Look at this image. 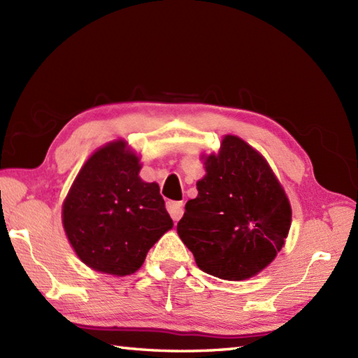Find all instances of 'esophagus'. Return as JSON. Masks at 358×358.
Segmentation results:
<instances>
[{"instance_id": "34e87169", "label": "esophagus", "mask_w": 358, "mask_h": 358, "mask_svg": "<svg viewBox=\"0 0 358 358\" xmlns=\"http://www.w3.org/2000/svg\"><path fill=\"white\" fill-rule=\"evenodd\" d=\"M166 206L173 222H178L183 217V201H167Z\"/></svg>"}]
</instances>
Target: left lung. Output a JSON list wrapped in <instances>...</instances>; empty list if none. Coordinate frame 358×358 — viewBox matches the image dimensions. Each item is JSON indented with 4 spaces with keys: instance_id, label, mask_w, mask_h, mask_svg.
<instances>
[{
    "instance_id": "1",
    "label": "left lung",
    "mask_w": 358,
    "mask_h": 358,
    "mask_svg": "<svg viewBox=\"0 0 358 358\" xmlns=\"http://www.w3.org/2000/svg\"><path fill=\"white\" fill-rule=\"evenodd\" d=\"M204 166L177 232L201 271L223 280L252 277L283 248L291 204L266 159L238 136H224Z\"/></svg>"
}]
</instances>
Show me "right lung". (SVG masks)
I'll return each instance as SVG.
<instances>
[{"mask_svg":"<svg viewBox=\"0 0 358 358\" xmlns=\"http://www.w3.org/2000/svg\"><path fill=\"white\" fill-rule=\"evenodd\" d=\"M140 167L124 141L110 143L87 159L64 201L67 238L95 271L134 273L173 226L158 185L144 183Z\"/></svg>","mask_w":358,"mask_h":358,"instance_id":"obj_1","label":"right lung"}]
</instances>
